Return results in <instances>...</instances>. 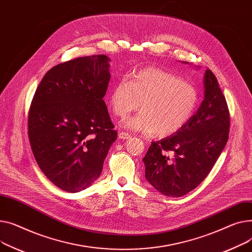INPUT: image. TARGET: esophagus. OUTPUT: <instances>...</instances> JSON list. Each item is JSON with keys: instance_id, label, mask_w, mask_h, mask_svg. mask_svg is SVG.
I'll use <instances>...</instances> for the list:
<instances>
[{"instance_id": "1", "label": "esophagus", "mask_w": 252, "mask_h": 252, "mask_svg": "<svg viewBox=\"0 0 252 252\" xmlns=\"http://www.w3.org/2000/svg\"><path fill=\"white\" fill-rule=\"evenodd\" d=\"M130 137H131V135L129 134V133H127V132H124V131H121V132H119V138H121V139L125 140V139H129Z\"/></svg>"}]
</instances>
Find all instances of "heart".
I'll return each instance as SVG.
<instances>
[{
    "label": "heart",
    "mask_w": 252,
    "mask_h": 252,
    "mask_svg": "<svg viewBox=\"0 0 252 252\" xmlns=\"http://www.w3.org/2000/svg\"><path fill=\"white\" fill-rule=\"evenodd\" d=\"M200 102L197 88L158 68L138 71L132 80L122 78L111 90L113 113L125 118L139 106L141 112L123 122L129 130L166 137L181 130L195 115Z\"/></svg>",
    "instance_id": "b5f03b06"
}]
</instances>
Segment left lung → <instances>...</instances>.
Returning <instances> with one entry per match:
<instances>
[{"label":"left lung","instance_id":"obj_1","mask_svg":"<svg viewBox=\"0 0 252 252\" xmlns=\"http://www.w3.org/2000/svg\"><path fill=\"white\" fill-rule=\"evenodd\" d=\"M203 85L204 99L193 118L174 135L152 142L142 159L146 180L164 195L180 197L197 187L227 144L229 109L209 69Z\"/></svg>","mask_w":252,"mask_h":252}]
</instances>
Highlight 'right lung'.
<instances>
[{
  "label": "right lung",
  "instance_id": "1",
  "mask_svg": "<svg viewBox=\"0 0 252 252\" xmlns=\"http://www.w3.org/2000/svg\"><path fill=\"white\" fill-rule=\"evenodd\" d=\"M105 55L76 58L50 69L28 115V137L39 169L60 189L78 192L101 174L118 133L105 96L111 79Z\"/></svg>",
  "mask_w": 252,
  "mask_h": 252
}]
</instances>
